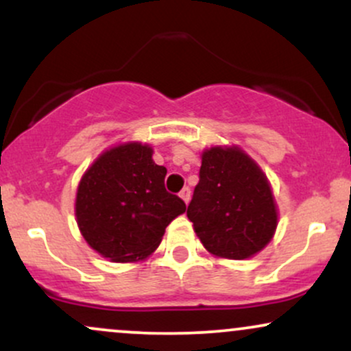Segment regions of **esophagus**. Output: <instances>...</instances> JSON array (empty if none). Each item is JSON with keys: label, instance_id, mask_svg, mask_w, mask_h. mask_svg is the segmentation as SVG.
Wrapping results in <instances>:
<instances>
[{"label": "esophagus", "instance_id": "34e87169", "mask_svg": "<svg viewBox=\"0 0 351 351\" xmlns=\"http://www.w3.org/2000/svg\"><path fill=\"white\" fill-rule=\"evenodd\" d=\"M180 196H181V199H183L184 203L188 204L189 199H191V189H189L188 186H184V188L180 191Z\"/></svg>", "mask_w": 351, "mask_h": 351}]
</instances>
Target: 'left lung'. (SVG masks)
Listing matches in <instances>:
<instances>
[{"label":"left lung","instance_id":"obj_1","mask_svg":"<svg viewBox=\"0 0 351 351\" xmlns=\"http://www.w3.org/2000/svg\"><path fill=\"white\" fill-rule=\"evenodd\" d=\"M186 215L204 247L228 259H245L259 252L277 228L267 178L236 147H215L203 153L199 183Z\"/></svg>","mask_w":351,"mask_h":351}]
</instances>
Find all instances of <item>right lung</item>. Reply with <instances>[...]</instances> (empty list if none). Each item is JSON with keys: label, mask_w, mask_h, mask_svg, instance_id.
<instances>
[{"label": "right lung", "mask_w": 351, "mask_h": 351, "mask_svg": "<svg viewBox=\"0 0 351 351\" xmlns=\"http://www.w3.org/2000/svg\"><path fill=\"white\" fill-rule=\"evenodd\" d=\"M148 145L125 143L99 156L80 180L75 216L84 239L115 263L145 259L158 247L165 228L186 211L165 188L167 168Z\"/></svg>", "instance_id": "obj_1"}]
</instances>
